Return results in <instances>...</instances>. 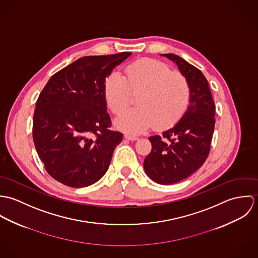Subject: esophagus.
I'll return each instance as SVG.
<instances>
[{
  "mask_svg": "<svg viewBox=\"0 0 258 258\" xmlns=\"http://www.w3.org/2000/svg\"><path fill=\"white\" fill-rule=\"evenodd\" d=\"M124 137H125V139H127L129 141H136V140H138L137 136H133V135H130V134H126Z\"/></svg>",
  "mask_w": 258,
  "mask_h": 258,
  "instance_id": "obj_1",
  "label": "esophagus"
}]
</instances>
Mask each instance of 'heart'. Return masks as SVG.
I'll list each match as a JSON object with an SVG mask.
<instances>
[{"mask_svg":"<svg viewBox=\"0 0 258 258\" xmlns=\"http://www.w3.org/2000/svg\"><path fill=\"white\" fill-rule=\"evenodd\" d=\"M105 99L115 114H120L140 94L139 107L121 114L116 126L138 134L154 126L157 130L177 124L188 109L191 88L184 74L173 72L163 61L140 59L125 69V76L112 73L105 81Z\"/></svg>","mask_w":258,"mask_h":258,"instance_id":"obj_1","label":"heart"}]
</instances>
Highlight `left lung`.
Masks as SVG:
<instances>
[{
	"mask_svg": "<svg viewBox=\"0 0 258 258\" xmlns=\"http://www.w3.org/2000/svg\"><path fill=\"white\" fill-rule=\"evenodd\" d=\"M187 78L191 99L184 117L163 135L149 137L152 150L144 160L145 172L161 184L178 183L206 162L213 139L216 106L203 73L179 55L166 53Z\"/></svg>",
	"mask_w": 258,
	"mask_h": 258,
	"instance_id": "8db88e82",
	"label": "left lung"
}]
</instances>
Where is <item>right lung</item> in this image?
I'll return each mask as SVG.
<instances>
[{
  "label": "right lung",
  "mask_w": 258,
  "mask_h": 258,
  "mask_svg": "<svg viewBox=\"0 0 258 258\" xmlns=\"http://www.w3.org/2000/svg\"><path fill=\"white\" fill-rule=\"evenodd\" d=\"M131 52L89 55L53 74L41 90L33 118L37 155L49 176L83 187L108 170L123 134L111 130L105 81Z\"/></svg>",
  "instance_id": "1"
}]
</instances>
